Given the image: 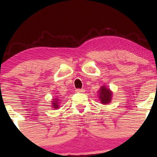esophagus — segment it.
Instances as JSON below:
<instances>
[{
	"label": "esophagus",
	"instance_id": "obj_1",
	"mask_svg": "<svg viewBox=\"0 0 157 157\" xmlns=\"http://www.w3.org/2000/svg\"><path fill=\"white\" fill-rule=\"evenodd\" d=\"M85 90L83 89H76V92H78V93H82L84 92Z\"/></svg>",
	"mask_w": 157,
	"mask_h": 157
}]
</instances>
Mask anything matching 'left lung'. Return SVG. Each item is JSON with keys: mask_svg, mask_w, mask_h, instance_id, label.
Masks as SVG:
<instances>
[{"mask_svg": "<svg viewBox=\"0 0 157 157\" xmlns=\"http://www.w3.org/2000/svg\"><path fill=\"white\" fill-rule=\"evenodd\" d=\"M99 93H100V95H99L100 97H100L102 103L107 104L111 101L112 93L111 92L109 89H106L105 86H102V87L100 88Z\"/></svg>", "mask_w": 157, "mask_h": 157, "instance_id": "left-lung-1", "label": "left lung"}]
</instances>
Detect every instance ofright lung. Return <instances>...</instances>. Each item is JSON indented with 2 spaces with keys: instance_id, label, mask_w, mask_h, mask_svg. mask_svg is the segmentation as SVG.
<instances>
[{
  "instance_id": "1",
  "label": "right lung",
  "mask_w": 157,
  "mask_h": 157,
  "mask_svg": "<svg viewBox=\"0 0 157 157\" xmlns=\"http://www.w3.org/2000/svg\"><path fill=\"white\" fill-rule=\"evenodd\" d=\"M53 100H54V101H53V103H52V104H53L52 106H54L53 108H55V109H57V108L59 107V105H58L59 102H58V101H57L58 100H57V98H56V99H54Z\"/></svg>"
}]
</instances>
